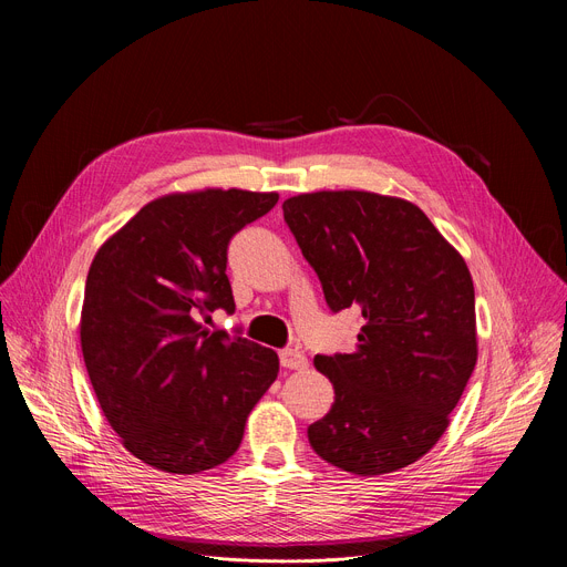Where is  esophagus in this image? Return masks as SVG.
I'll return each instance as SVG.
<instances>
[{
  "label": "esophagus",
  "mask_w": 567,
  "mask_h": 567,
  "mask_svg": "<svg viewBox=\"0 0 567 567\" xmlns=\"http://www.w3.org/2000/svg\"><path fill=\"white\" fill-rule=\"evenodd\" d=\"M280 365L287 370H306L308 359L299 349H282L280 351Z\"/></svg>",
  "instance_id": "esophagus-1"
}]
</instances>
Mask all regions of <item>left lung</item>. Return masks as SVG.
I'll list each match as a JSON object with an SVG mask.
<instances>
[{
  "label": "left lung",
  "mask_w": 567,
  "mask_h": 567,
  "mask_svg": "<svg viewBox=\"0 0 567 567\" xmlns=\"http://www.w3.org/2000/svg\"><path fill=\"white\" fill-rule=\"evenodd\" d=\"M282 212L329 308L363 317L351 353L315 359L336 400L308 427L310 445L355 475L419 462L449 430L478 361L464 257L402 197L319 190L285 199Z\"/></svg>",
  "instance_id": "8db88e82"
}]
</instances>
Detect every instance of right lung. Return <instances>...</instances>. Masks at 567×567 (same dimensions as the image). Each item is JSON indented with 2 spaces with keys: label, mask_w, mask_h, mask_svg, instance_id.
Wrapping results in <instances>:
<instances>
[{
  "label": "right lung",
  "mask_w": 567,
  "mask_h": 567,
  "mask_svg": "<svg viewBox=\"0 0 567 567\" xmlns=\"http://www.w3.org/2000/svg\"><path fill=\"white\" fill-rule=\"evenodd\" d=\"M278 193L204 188L144 204L99 248L84 285L80 344L89 381L124 449L165 473L227 462L278 353L199 323L234 312L227 246Z\"/></svg>",
  "instance_id": "1"
}]
</instances>
